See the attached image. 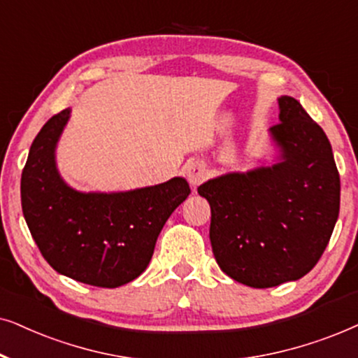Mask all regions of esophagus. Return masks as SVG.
Masks as SVG:
<instances>
[{"label": "esophagus", "instance_id": "1", "mask_svg": "<svg viewBox=\"0 0 358 358\" xmlns=\"http://www.w3.org/2000/svg\"><path fill=\"white\" fill-rule=\"evenodd\" d=\"M185 173H187L188 182L192 183L193 187H198L199 183H203L204 180H206L208 169L201 160H189L188 164L185 165Z\"/></svg>", "mask_w": 358, "mask_h": 358}]
</instances>
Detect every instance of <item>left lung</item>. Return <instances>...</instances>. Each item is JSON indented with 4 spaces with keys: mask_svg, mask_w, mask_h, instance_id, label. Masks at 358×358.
Listing matches in <instances>:
<instances>
[{
    "mask_svg": "<svg viewBox=\"0 0 358 358\" xmlns=\"http://www.w3.org/2000/svg\"><path fill=\"white\" fill-rule=\"evenodd\" d=\"M271 136L282 162L209 180L198 193L211 206L213 254L224 273L271 288L313 270L339 217L341 176L332 147L296 99L282 96Z\"/></svg>",
    "mask_w": 358,
    "mask_h": 358,
    "instance_id": "8db88e82",
    "label": "left lung"
}]
</instances>
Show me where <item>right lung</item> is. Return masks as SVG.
Segmentation results:
<instances>
[{"instance_id": "obj_1", "label": "right lung", "mask_w": 358, "mask_h": 358, "mask_svg": "<svg viewBox=\"0 0 358 358\" xmlns=\"http://www.w3.org/2000/svg\"><path fill=\"white\" fill-rule=\"evenodd\" d=\"M70 109L54 114L32 142L21 176L22 214L41 254L59 273L117 288L147 268L162 227L192 189L171 178L126 193H78L57 173L54 150Z\"/></svg>"}]
</instances>
